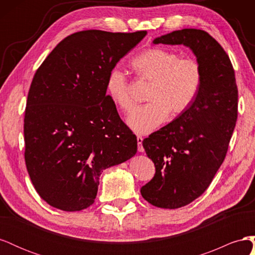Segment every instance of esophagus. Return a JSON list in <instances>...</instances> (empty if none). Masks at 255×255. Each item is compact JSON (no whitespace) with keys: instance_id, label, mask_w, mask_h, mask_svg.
<instances>
[{"instance_id":"1","label":"esophagus","mask_w":255,"mask_h":255,"mask_svg":"<svg viewBox=\"0 0 255 255\" xmlns=\"http://www.w3.org/2000/svg\"><path fill=\"white\" fill-rule=\"evenodd\" d=\"M142 140L143 138L141 136H137V143H138V151L143 152V146H142Z\"/></svg>"}]
</instances>
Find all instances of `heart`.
<instances>
[{
	"mask_svg": "<svg viewBox=\"0 0 255 255\" xmlns=\"http://www.w3.org/2000/svg\"><path fill=\"white\" fill-rule=\"evenodd\" d=\"M141 80L151 82L144 106L128 118V125L138 134H149L172 116L183 114L194 103L202 86L203 71L199 60L159 48L145 50L130 63ZM106 94L125 113L134 106L129 83L120 69L115 68L106 80Z\"/></svg>",
	"mask_w": 255,
	"mask_h": 255,
	"instance_id": "1",
	"label": "heart"
}]
</instances>
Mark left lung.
Listing matches in <instances>:
<instances>
[{
  "label": "left lung",
  "instance_id": "8db88e82",
  "mask_svg": "<svg viewBox=\"0 0 255 255\" xmlns=\"http://www.w3.org/2000/svg\"><path fill=\"white\" fill-rule=\"evenodd\" d=\"M153 43L185 45L203 71L189 109L142 140L155 174L140 194L154 206L174 210L201 196L225 160L237 120L238 90L228 54L204 30H174Z\"/></svg>",
  "mask_w": 255,
  "mask_h": 255
}]
</instances>
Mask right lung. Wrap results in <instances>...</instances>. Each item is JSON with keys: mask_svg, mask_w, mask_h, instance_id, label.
I'll use <instances>...</instances> for the list:
<instances>
[{"mask_svg": "<svg viewBox=\"0 0 255 255\" xmlns=\"http://www.w3.org/2000/svg\"><path fill=\"white\" fill-rule=\"evenodd\" d=\"M145 30H82L36 71L24 117L25 164L36 191L66 212L95 202L101 172L137 152V138L106 95V80Z\"/></svg>", "mask_w": 255, "mask_h": 255, "instance_id": "right-lung-1", "label": "right lung"}]
</instances>
